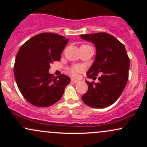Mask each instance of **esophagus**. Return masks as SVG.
Segmentation results:
<instances>
[{"label":"esophagus","instance_id":"obj_1","mask_svg":"<svg viewBox=\"0 0 147 147\" xmlns=\"http://www.w3.org/2000/svg\"><path fill=\"white\" fill-rule=\"evenodd\" d=\"M71 82H74V83H78L79 82V80H77V79H71Z\"/></svg>","mask_w":147,"mask_h":147}]
</instances>
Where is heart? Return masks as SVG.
I'll return each mask as SVG.
<instances>
[{"label": "heart", "instance_id": "heart-1", "mask_svg": "<svg viewBox=\"0 0 147 147\" xmlns=\"http://www.w3.org/2000/svg\"><path fill=\"white\" fill-rule=\"evenodd\" d=\"M68 71L72 76H73V77H77V76L78 75L79 72L82 71V68L79 66L75 65V66H72L71 68H69Z\"/></svg>", "mask_w": 147, "mask_h": 147}]
</instances>
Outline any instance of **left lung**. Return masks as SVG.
<instances>
[{
    "label": "left lung",
    "instance_id": "1",
    "mask_svg": "<svg viewBox=\"0 0 147 147\" xmlns=\"http://www.w3.org/2000/svg\"><path fill=\"white\" fill-rule=\"evenodd\" d=\"M81 38L95 45V61L87 77L98 82L86 81L88 89L82 100L90 107L103 109L119 98L129 79L130 60L124 45L113 36L106 32L82 34Z\"/></svg>",
    "mask_w": 147,
    "mask_h": 147
}]
</instances>
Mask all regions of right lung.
I'll use <instances>...</instances> for the list:
<instances>
[{"label": "right lung", "instance_id": "1", "mask_svg": "<svg viewBox=\"0 0 147 147\" xmlns=\"http://www.w3.org/2000/svg\"><path fill=\"white\" fill-rule=\"evenodd\" d=\"M68 38L44 32L22 45L15 59L14 72L20 92L30 104L48 107L61 98L70 77L49 73L50 64L61 59Z\"/></svg>", "mask_w": 147, "mask_h": 147}]
</instances>
